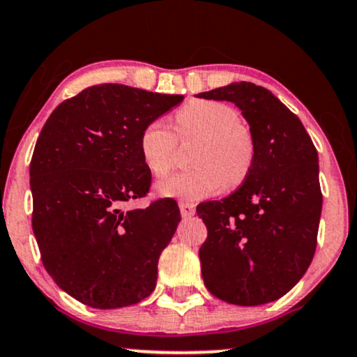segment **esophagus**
Masks as SVG:
<instances>
[{
  "mask_svg": "<svg viewBox=\"0 0 357 357\" xmlns=\"http://www.w3.org/2000/svg\"><path fill=\"white\" fill-rule=\"evenodd\" d=\"M179 211H181L183 218H191V215L196 214V206L191 204V202H179Z\"/></svg>",
  "mask_w": 357,
  "mask_h": 357,
  "instance_id": "34e87169",
  "label": "esophagus"
}]
</instances>
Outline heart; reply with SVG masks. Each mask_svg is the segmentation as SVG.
Wrapping results in <instances>:
<instances>
[{
  "instance_id": "heart-1",
  "label": "heart",
  "mask_w": 357,
  "mask_h": 357,
  "mask_svg": "<svg viewBox=\"0 0 357 357\" xmlns=\"http://www.w3.org/2000/svg\"><path fill=\"white\" fill-rule=\"evenodd\" d=\"M179 139L197 138L191 163L194 168L176 173L156 184L160 196L206 199L236 186L249 174L254 160V139L236 108L222 102L194 100L176 115ZM139 151L153 174L165 176L174 166L176 137L168 123L153 120L139 137Z\"/></svg>"
}]
</instances>
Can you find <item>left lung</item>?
<instances>
[{
	"instance_id": "8db88e82",
	"label": "left lung",
	"mask_w": 357,
	"mask_h": 357,
	"mask_svg": "<svg viewBox=\"0 0 357 357\" xmlns=\"http://www.w3.org/2000/svg\"><path fill=\"white\" fill-rule=\"evenodd\" d=\"M197 97L232 102L254 139L242 186L196 209L207 227L199 249L202 280L227 303H270L300 282L317 250L323 206L318 151L298 116L260 85L232 82Z\"/></svg>"
}]
</instances>
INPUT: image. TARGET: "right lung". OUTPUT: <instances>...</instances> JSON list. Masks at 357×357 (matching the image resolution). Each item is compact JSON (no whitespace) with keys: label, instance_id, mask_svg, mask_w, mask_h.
I'll return each instance as SVG.
<instances>
[{"label":"right lung","instance_id":"obj_1","mask_svg":"<svg viewBox=\"0 0 357 357\" xmlns=\"http://www.w3.org/2000/svg\"><path fill=\"white\" fill-rule=\"evenodd\" d=\"M183 98L93 85L62 102L40 130L29 166L33 232L44 268L80 303L121 308L155 290L181 214L173 199L126 204L151 184L142 132Z\"/></svg>","mask_w":357,"mask_h":357}]
</instances>
